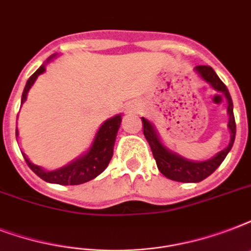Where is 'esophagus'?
I'll return each instance as SVG.
<instances>
[{"label":"esophagus","instance_id":"esophagus-1","mask_svg":"<svg viewBox=\"0 0 251 251\" xmlns=\"http://www.w3.org/2000/svg\"><path fill=\"white\" fill-rule=\"evenodd\" d=\"M138 110H141V106L138 105V104H129V106H127V112L129 113H135Z\"/></svg>","mask_w":251,"mask_h":251}]
</instances>
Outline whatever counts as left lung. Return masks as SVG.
<instances>
[{
    "label": "left lung",
    "mask_w": 251,
    "mask_h": 251,
    "mask_svg": "<svg viewBox=\"0 0 251 251\" xmlns=\"http://www.w3.org/2000/svg\"><path fill=\"white\" fill-rule=\"evenodd\" d=\"M195 73L202 78L203 82H206L207 84H210L215 91L222 92L226 99L228 102V129L230 133L229 143L226 149L219 151L215 156H212L208 160L197 161L190 160L186 157L181 156L175 151H172L167 147V146L161 142L160 135L157 133V130L155 129V126L151 121H149L147 118L142 117V122H143V134H145L146 139L149 142L152 155L156 160V165L159 168V171L169 179L173 181H178V182H201L204 178H207L208 176L212 175L219 165L222 164L224 159L226 157L228 152L232 149V146L234 143V138H236V121H234L233 114V102H232V98H230L229 91L226 88V86L223 83L218 74L214 72V69L211 66H197L194 69Z\"/></svg>",
    "instance_id": "8db88e82"
}]
</instances>
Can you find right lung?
Returning a JSON list of instances; mask_svg holds the SVG:
<instances>
[{"label": "right lung", "instance_id": "right-lung-1", "mask_svg": "<svg viewBox=\"0 0 251 251\" xmlns=\"http://www.w3.org/2000/svg\"><path fill=\"white\" fill-rule=\"evenodd\" d=\"M57 54H52L48 60L45 61L44 64L41 65L40 68L37 69L36 72L33 73L32 75L29 76V79L25 83L23 94H22L21 105L27 100V95H28L29 88L33 86L36 82L37 76L45 72V65L50 62L53 58H56ZM122 114H116L113 117L108 118L102 122L95 134V138L92 143H91L90 149L87 150L86 152L82 153L80 156L70 161L69 164L64 167L58 168V169H53L48 171L40 165L33 164L32 161L29 160L28 156L23 153L25 163L28 167L36 173L40 178L49 183H58V185H80V183L88 182L95 177H98L100 173L104 172L108 164H109L110 159L113 156V147L116 138H117L118 129L121 125ZM18 135V129H17Z\"/></svg>", "mask_w": 251, "mask_h": 251}]
</instances>
